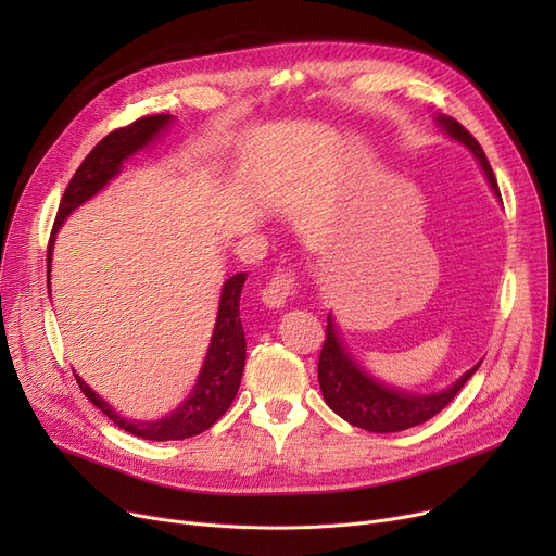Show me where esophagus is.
<instances>
[{"mask_svg": "<svg viewBox=\"0 0 556 556\" xmlns=\"http://www.w3.org/2000/svg\"><path fill=\"white\" fill-rule=\"evenodd\" d=\"M293 295H295V279L290 277V273L275 275L261 290L263 304L270 308H283L288 298H293Z\"/></svg>", "mask_w": 556, "mask_h": 556, "instance_id": "34e87169", "label": "esophagus"}]
</instances>
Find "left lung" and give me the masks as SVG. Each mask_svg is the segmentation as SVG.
Masks as SVG:
<instances>
[{
    "label": "left lung",
    "mask_w": 556,
    "mask_h": 556,
    "mask_svg": "<svg viewBox=\"0 0 556 556\" xmlns=\"http://www.w3.org/2000/svg\"><path fill=\"white\" fill-rule=\"evenodd\" d=\"M434 124L440 126L451 139L459 141L473 153L493 195L498 198V202H503L491 164L484 151L480 149V143L469 135V130H464L446 114H434ZM327 323H329L327 340L323 344V354H319V363H317L319 390H323L327 405L338 417L369 432H399L432 419L437 413L444 410V407L455 399V394L464 388V383L469 381L482 365V361H478L471 369H466L455 383H451L440 392L421 394V392L401 390L378 381L376 376H371L354 358L352 349L346 346L340 333L333 313L327 315Z\"/></svg>",
    "instance_id": "1"
}]
</instances>
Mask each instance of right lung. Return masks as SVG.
<instances>
[{
    "instance_id": "obj_1",
    "label": "right lung",
    "mask_w": 556,
    "mask_h": 556,
    "mask_svg": "<svg viewBox=\"0 0 556 556\" xmlns=\"http://www.w3.org/2000/svg\"><path fill=\"white\" fill-rule=\"evenodd\" d=\"M173 122H175L173 114L143 116V119L130 124L128 128L110 132L105 139H101L94 146L92 153L83 160V164L74 173L72 182L65 189V195L61 200V207H58V216L53 223L51 239H49V250H47L49 298H51L53 245H55L58 231H61L65 220L80 207V204L101 193L116 178V175L122 173L124 164L130 157H135L146 149H151L155 141H160ZM245 279H248V273H239V275H231L223 283L207 354H204V361L200 365L191 392L178 407H175V410L153 421L128 419L116 413L114 407L99 392H94L90 386H87L78 374H74L83 394L116 426L135 437H141V440H151V442L187 440V437L200 434L207 428H212L227 413V407L231 405L233 396H237L241 378H243L245 333L241 325L239 302H241V290Z\"/></svg>"
}]
</instances>
